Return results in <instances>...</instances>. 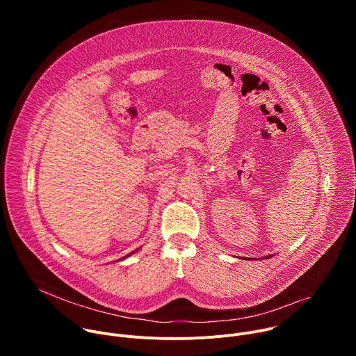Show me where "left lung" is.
<instances>
[{
  "label": "left lung",
  "instance_id": "1",
  "mask_svg": "<svg viewBox=\"0 0 356 356\" xmlns=\"http://www.w3.org/2000/svg\"><path fill=\"white\" fill-rule=\"evenodd\" d=\"M268 258H272V255H269V257H266V259H268Z\"/></svg>",
  "mask_w": 356,
  "mask_h": 356
}]
</instances>
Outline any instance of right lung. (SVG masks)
<instances>
[{
	"mask_svg": "<svg viewBox=\"0 0 356 356\" xmlns=\"http://www.w3.org/2000/svg\"><path fill=\"white\" fill-rule=\"evenodd\" d=\"M129 255H131V253H129ZM129 255H127V257H129Z\"/></svg>",
	"mask_w": 356,
	"mask_h": 356,
	"instance_id": "right-lung-1",
	"label": "right lung"
}]
</instances>
